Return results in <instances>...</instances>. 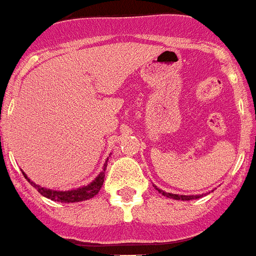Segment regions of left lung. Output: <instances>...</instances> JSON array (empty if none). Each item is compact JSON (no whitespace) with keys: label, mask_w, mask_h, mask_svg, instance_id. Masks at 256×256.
Listing matches in <instances>:
<instances>
[{"label":"left lung","mask_w":256,"mask_h":256,"mask_svg":"<svg viewBox=\"0 0 256 256\" xmlns=\"http://www.w3.org/2000/svg\"><path fill=\"white\" fill-rule=\"evenodd\" d=\"M158 192H160L162 196H165V197L168 198H173V200H181V201H190V200H197V198H200L201 196H180V194H173V193H166V192H164V190L158 189L157 186H154ZM204 196V194H202Z\"/></svg>","instance_id":"left-lung-1"}]
</instances>
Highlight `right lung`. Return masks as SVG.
I'll use <instances>...</instances> for the list:
<instances>
[{"mask_svg": "<svg viewBox=\"0 0 256 256\" xmlns=\"http://www.w3.org/2000/svg\"><path fill=\"white\" fill-rule=\"evenodd\" d=\"M107 161L106 160V164L103 165V170L100 172L98 177L94 180L92 182H90L88 185L80 186L78 189L72 190H54V189H47V188H44V186L36 185L34 181L28 178V176L24 174V172H22L24 176V178L28 180V182L32 184V186H34L38 193H40L44 197L48 198L51 201H56V202H66V204H72V202H82V201H87L90 198H94L96 194L99 193V190L102 189V185L104 182V176H106V168H107Z\"/></svg>", "mask_w": 256, "mask_h": 256, "instance_id": "right-lung-1", "label": "right lung"}]
</instances>
